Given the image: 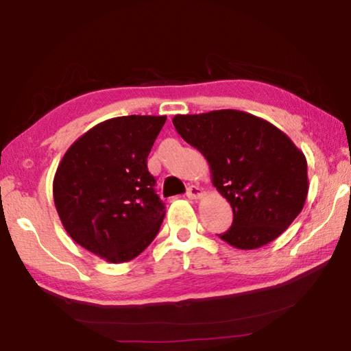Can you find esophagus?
Segmentation results:
<instances>
[{
	"label": "esophagus",
	"instance_id": "obj_1",
	"mask_svg": "<svg viewBox=\"0 0 351 351\" xmlns=\"http://www.w3.org/2000/svg\"><path fill=\"white\" fill-rule=\"evenodd\" d=\"M203 197V190H201L198 186H190L187 189V198L190 199H198Z\"/></svg>",
	"mask_w": 351,
	"mask_h": 351
}]
</instances>
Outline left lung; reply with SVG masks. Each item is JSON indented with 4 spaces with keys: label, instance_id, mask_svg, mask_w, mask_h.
Returning a JSON list of instances; mask_svg holds the SVG:
<instances>
[{
    "label": "left lung",
    "instance_id": "8db88e82",
    "mask_svg": "<svg viewBox=\"0 0 351 351\" xmlns=\"http://www.w3.org/2000/svg\"><path fill=\"white\" fill-rule=\"evenodd\" d=\"M181 138L209 162L213 187L228 199L234 221L218 235L237 249L276 240L304 209L306 158L291 138L265 119L239 110L176 114Z\"/></svg>",
    "mask_w": 351,
    "mask_h": 351
}]
</instances>
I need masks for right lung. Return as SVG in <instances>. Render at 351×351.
<instances>
[{
	"label": "right lung",
	"mask_w": 351,
	"mask_h": 351,
	"mask_svg": "<svg viewBox=\"0 0 351 351\" xmlns=\"http://www.w3.org/2000/svg\"><path fill=\"white\" fill-rule=\"evenodd\" d=\"M167 116H122L97 123L58 164L52 192L64 230L110 263L138 257L165 217L147 158Z\"/></svg>",
	"instance_id": "add662e5"
}]
</instances>
